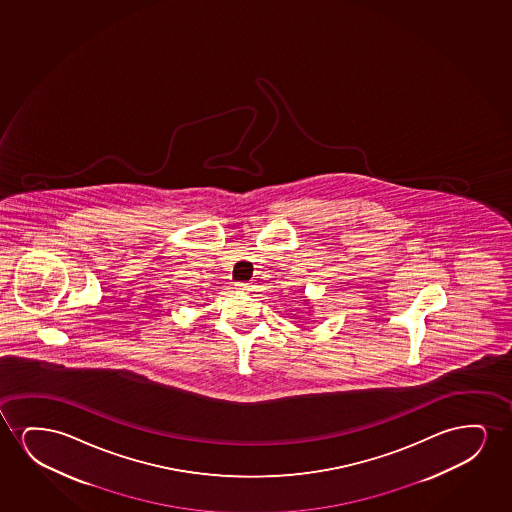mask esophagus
Listing matches in <instances>:
<instances>
[{"instance_id": "esophagus-1", "label": "esophagus", "mask_w": 512, "mask_h": 512, "mask_svg": "<svg viewBox=\"0 0 512 512\" xmlns=\"http://www.w3.org/2000/svg\"><path fill=\"white\" fill-rule=\"evenodd\" d=\"M236 288L246 292V290H252V285H250V283H245V281H239V283H236Z\"/></svg>"}]
</instances>
